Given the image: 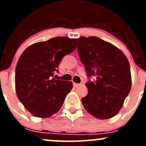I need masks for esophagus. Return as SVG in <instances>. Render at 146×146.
<instances>
[{"label":"esophagus","instance_id":"obj_1","mask_svg":"<svg viewBox=\"0 0 146 146\" xmlns=\"http://www.w3.org/2000/svg\"><path fill=\"white\" fill-rule=\"evenodd\" d=\"M80 84H78V83L73 82V86H74V87H77V86H80Z\"/></svg>","mask_w":146,"mask_h":146}]
</instances>
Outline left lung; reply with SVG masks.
<instances>
[{
    "instance_id": "left-lung-1",
    "label": "left lung",
    "mask_w": 146,
    "mask_h": 146,
    "mask_svg": "<svg viewBox=\"0 0 146 146\" xmlns=\"http://www.w3.org/2000/svg\"><path fill=\"white\" fill-rule=\"evenodd\" d=\"M78 52L88 78V94L82 102L88 113L100 119L111 118L122 108L131 88L130 64L113 44L95 36L80 37Z\"/></svg>"
}]
</instances>
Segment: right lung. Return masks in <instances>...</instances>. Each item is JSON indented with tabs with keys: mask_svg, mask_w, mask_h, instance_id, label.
Instances as JSON below:
<instances>
[{
	"mask_svg": "<svg viewBox=\"0 0 146 146\" xmlns=\"http://www.w3.org/2000/svg\"><path fill=\"white\" fill-rule=\"evenodd\" d=\"M76 42L66 36L56 37L31 45L20 57L15 71L16 95L33 116L48 117L62 106L73 84L53 76L64 57L76 48Z\"/></svg>",
	"mask_w": 146,
	"mask_h": 146,
	"instance_id": "1",
	"label": "right lung"
}]
</instances>
